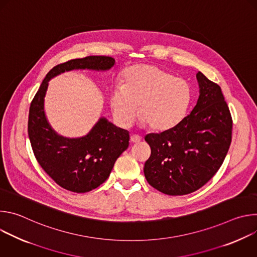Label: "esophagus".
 <instances>
[{
    "label": "esophagus",
    "instance_id": "1",
    "mask_svg": "<svg viewBox=\"0 0 257 257\" xmlns=\"http://www.w3.org/2000/svg\"><path fill=\"white\" fill-rule=\"evenodd\" d=\"M130 140H131V142L132 143H138V142H140V140H141V137L140 136H138V135H131V137H130Z\"/></svg>",
    "mask_w": 257,
    "mask_h": 257
}]
</instances>
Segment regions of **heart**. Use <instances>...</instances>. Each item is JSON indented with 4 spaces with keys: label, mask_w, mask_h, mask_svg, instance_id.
I'll return each mask as SVG.
<instances>
[{
    "label": "heart",
    "mask_w": 257,
    "mask_h": 257,
    "mask_svg": "<svg viewBox=\"0 0 257 257\" xmlns=\"http://www.w3.org/2000/svg\"><path fill=\"white\" fill-rule=\"evenodd\" d=\"M190 101L187 83L155 65L139 64L127 69L123 85L109 96L113 114L122 127L139 118L154 130H165L184 116Z\"/></svg>",
    "instance_id": "obj_1"
}]
</instances>
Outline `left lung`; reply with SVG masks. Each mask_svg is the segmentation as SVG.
<instances>
[{
    "mask_svg": "<svg viewBox=\"0 0 257 257\" xmlns=\"http://www.w3.org/2000/svg\"><path fill=\"white\" fill-rule=\"evenodd\" d=\"M196 78L200 94L192 112L174 127L144 138L152 150L144 176L168 195L201 188L221 168L232 140L233 120L221 87L201 72Z\"/></svg>",
    "mask_w": 257,
    "mask_h": 257,
    "instance_id": "1",
    "label": "left lung"
}]
</instances>
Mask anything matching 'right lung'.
<instances>
[{
	"label": "right lung",
	"instance_id": "right-lung-1",
	"mask_svg": "<svg viewBox=\"0 0 257 257\" xmlns=\"http://www.w3.org/2000/svg\"><path fill=\"white\" fill-rule=\"evenodd\" d=\"M115 60L106 56H87L55 66L46 75L29 107L28 136L36 161L62 188L85 193L108 178L117 159L129 146V133L99 119L91 131L81 138L59 136L47 121L44 97L49 80L73 69L107 70Z\"/></svg>",
	"mask_w": 257,
	"mask_h": 257
}]
</instances>
